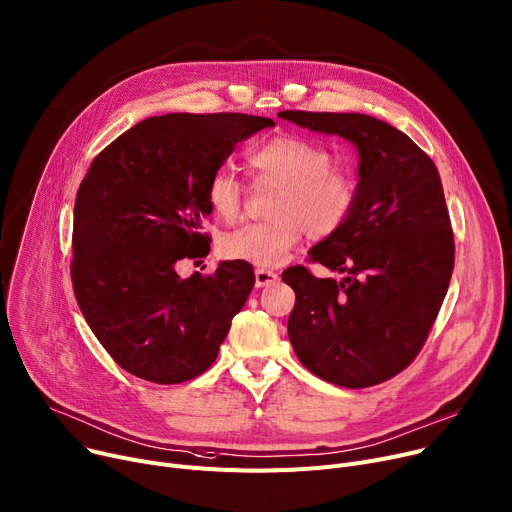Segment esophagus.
<instances>
[{"label":"esophagus","mask_w":512,"mask_h":512,"mask_svg":"<svg viewBox=\"0 0 512 512\" xmlns=\"http://www.w3.org/2000/svg\"><path fill=\"white\" fill-rule=\"evenodd\" d=\"M256 287L262 289V287H270L279 281V274L272 272V270H264V268H258L256 272Z\"/></svg>","instance_id":"1"}]
</instances>
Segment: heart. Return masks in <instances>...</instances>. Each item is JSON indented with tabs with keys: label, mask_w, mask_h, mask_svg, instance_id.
<instances>
[{
	"label": "heart",
	"mask_w": 512,
	"mask_h": 512,
	"mask_svg": "<svg viewBox=\"0 0 512 512\" xmlns=\"http://www.w3.org/2000/svg\"><path fill=\"white\" fill-rule=\"evenodd\" d=\"M248 164L262 188H277L272 221L244 225L219 242L227 260L258 268L279 266L299 244L301 233L324 240L334 235L357 203V184L350 174L332 168L334 155L313 141L285 135L274 137L248 155ZM242 184L227 168L207 182V201L215 215L233 221L242 211Z\"/></svg>",
	"instance_id": "1"
}]
</instances>
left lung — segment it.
I'll return each instance as SVG.
<instances>
[{"label": "left lung", "instance_id": "1", "mask_svg": "<svg viewBox=\"0 0 512 512\" xmlns=\"http://www.w3.org/2000/svg\"><path fill=\"white\" fill-rule=\"evenodd\" d=\"M303 129L338 135L359 153L348 221L309 250L340 281L303 266L283 272L295 291L289 340L313 375L371 387L420 352L447 295L455 246L437 166L402 131L359 112L283 110Z\"/></svg>", "mask_w": 512, "mask_h": 512}]
</instances>
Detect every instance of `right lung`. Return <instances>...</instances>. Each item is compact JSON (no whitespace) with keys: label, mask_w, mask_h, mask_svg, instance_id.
<instances>
[{"label":"right lung","mask_w":512,"mask_h":512,"mask_svg":"<svg viewBox=\"0 0 512 512\" xmlns=\"http://www.w3.org/2000/svg\"><path fill=\"white\" fill-rule=\"evenodd\" d=\"M274 127L238 112L151 116L92 162L73 211L71 281L108 355L135 377L182 383L219 355L254 268L223 260L182 279V258L205 256L207 182L240 141Z\"/></svg>","instance_id":"obj_1"}]
</instances>
